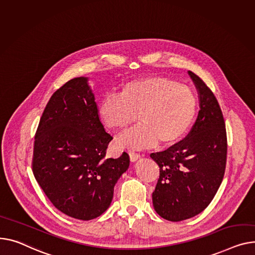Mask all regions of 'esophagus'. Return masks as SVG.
I'll use <instances>...</instances> for the list:
<instances>
[{"instance_id": "34e87169", "label": "esophagus", "mask_w": 255, "mask_h": 255, "mask_svg": "<svg viewBox=\"0 0 255 255\" xmlns=\"http://www.w3.org/2000/svg\"><path fill=\"white\" fill-rule=\"evenodd\" d=\"M129 157H130V160L132 162L136 161L137 159L140 158V155L138 154V152H134V151H129Z\"/></svg>"}]
</instances>
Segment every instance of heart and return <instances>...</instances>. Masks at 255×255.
Returning <instances> with one entry per match:
<instances>
[{
  "instance_id": "obj_1",
  "label": "heart",
  "mask_w": 255,
  "mask_h": 255,
  "mask_svg": "<svg viewBox=\"0 0 255 255\" xmlns=\"http://www.w3.org/2000/svg\"><path fill=\"white\" fill-rule=\"evenodd\" d=\"M197 113L193 91L176 81L149 76L125 83L117 95L106 96L98 115L114 132L131 127L136 116L140 125L118 139L120 148H138L178 142L190 130Z\"/></svg>"
}]
</instances>
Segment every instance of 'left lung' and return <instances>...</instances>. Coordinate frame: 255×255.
<instances>
[{"label": "left lung", "instance_id": "1", "mask_svg": "<svg viewBox=\"0 0 255 255\" xmlns=\"http://www.w3.org/2000/svg\"><path fill=\"white\" fill-rule=\"evenodd\" d=\"M199 92L200 111L185 138L150 158L160 168L152 204L164 219L180 222L204 210L226 171L228 140L218 101L199 76L189 72Z\"/></svg>", "mask_w": 255, "mask_h": 255}]
</instances>
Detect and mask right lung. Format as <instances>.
<instances>
[{"instance_id": "obj_1", "label": "right lung", "mask_w": 255, "mask_h": 255, "mask_svg": "<svg viewBox=\"0 0 255 255\" xmlns=\"http://www.w3.org/2000/svg\"><path fill=\"white\" fill-rule=\"evenodd\" d=\"M112 139L87 78L70 80L51 96L35 134L31 169L55 208L81 220L109 208L114 186L130 163L126 151L107 158Z\"/></svg>"}]
</instances>
